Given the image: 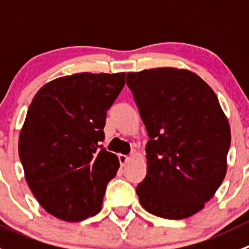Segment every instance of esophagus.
<instances>
[{
    "mask_svg": "<svg viewBox=\"0 0 249 249\" xmlns=\"http://www.w3.org/2000/svg\"><path fill=\"white\" fill-rule=\"evenodd\" d=\"M118 158H119V162L122 166H125V164H126L127 161H129L130 158L127 157V155H124V154H119L118 155Z\"/></svg>",
    "mask_w": 249,
    "mask_h": 249,
    "instance_id": "obj_1",
    "label": "esophagus"
}]
</instances>
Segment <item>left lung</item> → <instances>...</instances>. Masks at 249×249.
I'll list each match as a JSON object with an SVG mask.
<instances>
[{"label": "left lung", "mask_w": 249, "mask_h": 249, "mask_svg": "<svg viewBox=\"0 0 249 249\" xmlns=\"http://www.w3.org/2000/svg\"><path fill=\"white\" fill-rule=\"evenodd\" d=\"M148 141L147 175L136 188L142 207L184 219L205 207L227 175L231 132L212 88L176 67L129 72Z\"/></svg>", "instance_id": "1"}]
</instances>
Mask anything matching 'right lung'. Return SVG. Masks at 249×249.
I'll use <instances>...</instances> for the list:
<instances>
[{
  "mask_svg": "<svg viewBox=\"0 0 249 249\" xmlns=\"http://www.w3.org/2000/svg\"><path fill=\"white\" fill-rule=\"evenodd\" d=\"M124 85V72H83L50 80L35 95L18 148L32 194L54 217L80 222L101 211L119 160L99 143Z\"/></svg>",
  "mask_w": 249,
  "mask_h": 249,
  "instance_id": "right-lung-1",
  "label": "right lung"
}]
</instances>
